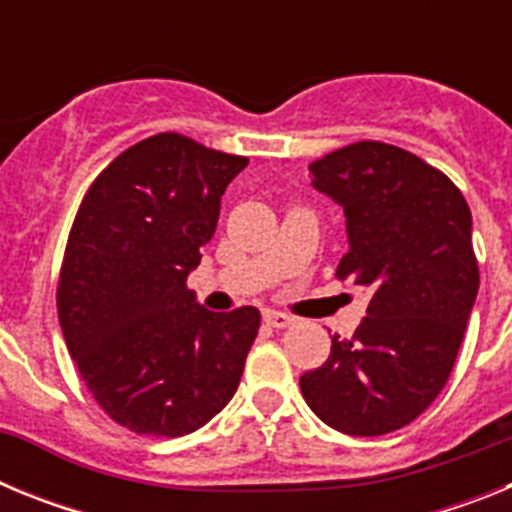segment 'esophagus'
<instances>
[{"instance_id":"esophagus-1","label":"esophagus","mask_w":512,"mask_h":512,"mask_svg":"<svg viewBox=\"0 0 512 512\" xmlns=\"http://www.w3.org/2000/svg\"><path fill=\"white\" fill-rule=\"evenodd\" d=\"M264 323L269 325V328H289V325H295V318H292V315H284V312L269 310L264 315Z\"/></svg>"}]
</instances>
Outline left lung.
<instances>
[{"mask_svg":"<svg viewBox=\"0 0 512 512\" xmlns=\"http://www.w3.org/2000/svg\"><path fill=\"white\" fill-rule=\"evenodd\" d=\"M310 174L346 215L336 277L372 300L354 338L333 336L328 361L302 374V397L336 431L382 436L449 382L479 289L472 212L443 171L379 140L338 148Z\"/></svg>","mask_w":512,"mask_h":512,"instance_id":"8db88e82","label":"left lung"}]
</instances>
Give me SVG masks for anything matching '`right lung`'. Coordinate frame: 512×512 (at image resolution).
<instances>
[{"mask_svg":"<svg viewBox=\"0 0 512 512\" xmlns=\"http://www.w3.org/2000/svg\"><path fill=\"white\" fill-rule=\"evenodd\" d=\"M246 164L158 133L122 151L81 200L58 320L99 408L130 431L187 436L238 390L259 310H205L187 277L215 233L225 187Z\"/></svg>","mask_w":512,"mask_h":512,"instance_id":"1","label":"right lung"}]
</instances>
